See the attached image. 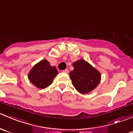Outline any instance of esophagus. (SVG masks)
<instances>
[{
  "label": "esophagus",
  "mask_w": 133,
  "mask_h": 133,
  "mask_svg": "<svg viewBox=\"0 0 133 133\" xmlns=\"http://www.w3.org/2000/svg\"><path fill=\"white\" fill-rule=\"evenodd\" d=\"M63 72H64V73H68V69L64 70H63Z\"/></svg>",
  "instance_id": "esophagus-1"
}]
</instances>
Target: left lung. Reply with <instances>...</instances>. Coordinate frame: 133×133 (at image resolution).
Segmentation results:
<instances>
[{
	"label": "left lung",
	"instance_id": "8db88e82",
	"mask_svg": "<svg viewBox=\"0 0 133 133\" xmlns=\"http://www.w3.org/2000/svg\"><path fill=\"white\" fill-rule=\"evenodd\" d=\"M73 70L70 72L72 85L81 94H87L100 82V73L89 63L81 59L73 63Z\"/></svg>",
	"mask_w": 133,
	"mask_h": 133
}]
</instances>
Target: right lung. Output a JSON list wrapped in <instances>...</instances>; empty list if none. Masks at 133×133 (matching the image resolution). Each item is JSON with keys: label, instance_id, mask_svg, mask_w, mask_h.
I'll list each match as a JSON object with an SVG mask.
<instances>
[{"label": "right lung", "instance_id": "1", "mask_svg": "<svg viewBox=\"0 0 133 133\" xmlns=\"http://www.w3.org/2000/svg\"><path fill=\"white\" fill-rule=\"evenodd\" d=\"M57 74L56 67L50 66L48 61L43 59L33 67L28 74V78L35 87L44 89L52 83Z\"/></svg>", "mask_w": 133, "mask_h": 133}]
</instances>
